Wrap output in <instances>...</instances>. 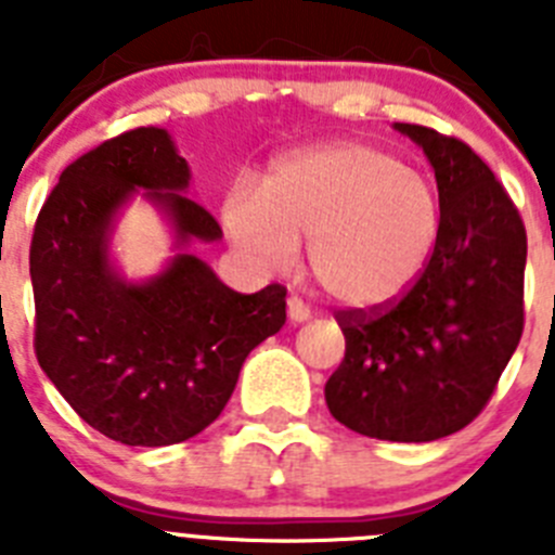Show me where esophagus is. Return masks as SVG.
I'll return each mask as SVG.
<instances>
[{
    "mask_svg": "<svg viewBox=\"0 0 555 555\" xmlns=\"http://www.w3.org/2000/svg\"><path fill=\"white\" fill-rule=\"evenodd\" d=\"M308 317H311V311H308L306 302H302L300 297H288V320H292V322H306Z\"/></svg>",
    "mask_w": 555,
    "mask_h": 555,
    "instance_id": "1",
    "label": "esophagus"
}]
</instances>
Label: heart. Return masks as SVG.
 I'll list each match as a JSON object with an SVG mask.
<instances>
[{
    "mask_svg": "<svg viewBox=\"0 0 555 555\" xmlns=\"http://www.w3.org/2000/svg\"><path fill=\"white\" fill-rule=\"evenodd\" d=\"M230 238L258 269H283L306 244L313 283L345 308L397 300L423 274L442 203L423 171L364 141L278 160L261 197L233 189L222 203Z\"/></svg>",
    "mask_w": 555,
    "mask_h": 555,
    "instance_id": "1",
    "label": "heart"
}]
</instances>
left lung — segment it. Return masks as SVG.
Returning <instances> with one entry per match:
<instances>
[{
	"mask_svg": "<svg viewBox=\"0 0 555 555\" xmlns=\"http://www.w3.org/2000/svg\"><path fill=\"white\" fill-rule=\"evenodd\" d=\"M436 171L442 224L397 300L336 311L345 358L327 377L338 423L370 439L434 442L492 400L526 325V224L508 191L455 135L395 125Z\"/></svg>",
	"mask_w": 555,
	"mask_h": 555,
	"instance_id": "8db88e82",
	"label": "left lung"
}]
</instances>
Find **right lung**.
<instances>
[{"label":"right lung","instance_id":"obj_1","mask_svg":"<svg viewBox=\"0 0 555 555\" xmlns=\"http://www.w3.org/2000/svg\"><path fill=\"white\" fill-rule=\"evenodd\" d=\"M185 185L189 164L169 132L135 127L63 169L29 244L38 364L80 420L130 448L178 444L208 428L249 350L286 322L281 283L238 294L191 253L144 286L113 274L107 228L135 189L169 210L183 244L222 235Z\"/></svg>","mask_w":555,"mask_h":555}]
</instances>
